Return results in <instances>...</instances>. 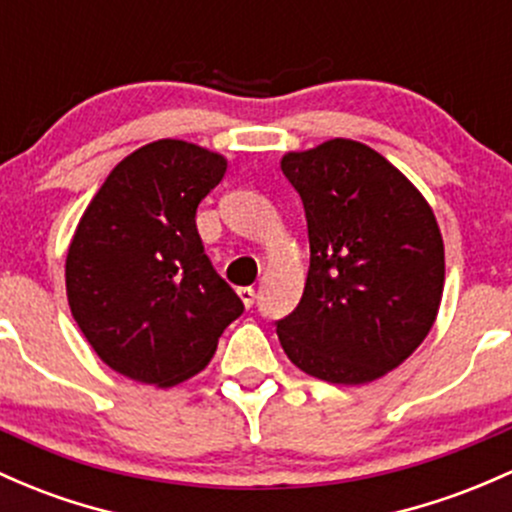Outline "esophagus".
Here are the masks:
<instances>
[{
	"label": "esophagus",
	"mask_w": 512,
	"mask_h": 512,
	"mask_svg": "<svg viewBox=\"0 0 512 512\" xmlns=\"http://www.w3.org/2000/svg\"><path fill=\"white\" fill-rule=\"evenodd\" d=\"M238 296L240 301L245 303V308H252V303H255V289H252V286H240Z\"/></svg>",
	"instance_id": "obj_1"
}]
</instances>
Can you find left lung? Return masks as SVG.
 Masks as SVG:
<instances>
[{
	"label": "left lung",
	"instance_id": "obj_1",
	"mask_svg": "<svg viewBox=\"0 0 512 512\" xmlns=\"http://www.w3.org/2000/svg\"><path fill=\"white\" fill-rule=\"evenodd\" d=\"M303 201L311 267L277 320L286 357L330 384H367L425 340L445 286V245L423 194L386 157L335 138L282 157Z\"/></svg>",
	"mask_w": 512,
	"mask_h": 512
}]
</instances>
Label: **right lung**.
I'll use <instances>...</instances> for the list:
<instances>
[{"label":"right lung","mask_w":512,"mask_h":512,"mask_svg":"<svg viewBox=\"0 0 512 512\" xmlns=\"http://www.w3.org/2000/svg\"><path fill=\"white\" fill-rule=\"evenodd\" d=\"M226 165L194 143L155 140L111 170L80 218L67 301L101 362L128 379L160 389L189 379L245 311L196 230Z\"/></svg>","instance_id":"right-lung-1"}]
</instances>
